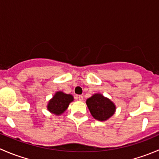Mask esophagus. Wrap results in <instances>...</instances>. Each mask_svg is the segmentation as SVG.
Returning a JSON list of instances; mask_svg holds the SVG:
<instances>
[{"label": "esophagus", "instance_id": "esophagus-1", "mask_svg": "<svg viewBox=\"0 0 159 159\" xmlns=\"http://www.w3.org/2000/svg\"><path fill=\"white\" fill-rule=\"evenodd\" d=\"M77 98H78V100L80 101V102H82L83 99H84V98H83V96L82 95H78V96H77Z\"/></svg>", "mask_w": 159, "mask_h": 159}]
</instances>
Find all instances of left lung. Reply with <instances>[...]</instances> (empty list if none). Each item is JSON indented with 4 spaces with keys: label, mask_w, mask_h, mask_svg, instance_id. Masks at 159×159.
Here are the masks:
<instances>
[{
    "label": "left lung",
    "mask_w": 159,
    "mask_h": 159,
    "mask_svg": "<svg viewBox=\"0 0 159 159\" xmlns=\"http://www.w3.org/2000/svg\"><path fill=\"white\" fill-rule=\"evenodd\" d=\"M86 104L93 118L98 121H107L116 111L115 103L100 93L94 94L88 98Z\"/></svg>",
    "instance_id": "left-lung-1"
}]
</instances>
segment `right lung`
<instances>
[{
	"label": "right lung",
	"instance_id": "add662e5",
	"mask_svg": "<svg viewBox=\"0 0 159 159\" xmlns=\"http://www.w3.org/2000/svg\"><path fill=\"white\" fill-rule=\"evenodd\" d=\"M74 101V97L70 94H66L63 91H57L52 98L49 100L47 105V109L51 114L59 116L62 115L69 106L70 102Z\"/></svg>",
	"mask_w": 159,
	"mask_h": 159
}]
</instances>
